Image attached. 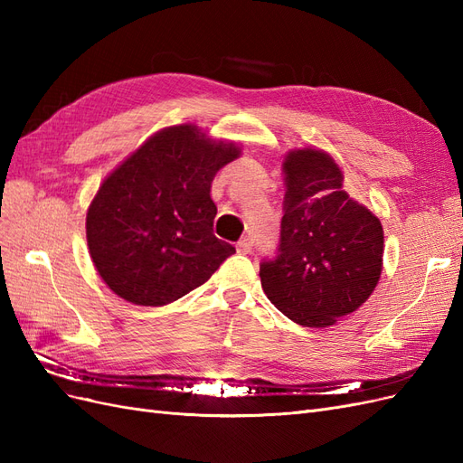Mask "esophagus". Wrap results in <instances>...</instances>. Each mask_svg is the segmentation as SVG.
Wrapping results in <instances>:
<instances>
[{
  "instance_id": "1",
  "label": "esophagus",
  "mask_w": 463,
  "mask_h": 463,
  "mask_svg": "<svg viewBox=\"0 0 463 463\" xmlns=\"http://www.w3.org/2000/svg\"><path fill=\"white\" fill-rule=\"evenodd\" d=\"M250 249H253V237L247 235L241 241H237V253L247 255V253H250Z\"/></svg>"
}]
</instances>
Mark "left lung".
Wrapping results in <instances>:
<instances>
[{
	"label": "left lung",
	"instance_id": "obj_1",
	"mask_svg": "<svg viewBox=\"0 0 463 463\" xmlns=\"http://www.w3.org/2000/svg\"><path fill=\"white\" fill-rule=\"evenodd\" d=\"M282 172L279 255L260 264V284L288 318L326 328L357 311L381 279L383 223L349 197L342 167L328 152L293 148Z\"/></svg>",
	"mask_w": 463,
	"mask_h": 463
}]
</instances>
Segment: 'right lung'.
<instances>
[{
    "label": "right lung",
    "instance_id": "1",
    "mask_svg": "<svg viewBox=\"0 0 463 463\" xmlns=\"http://www.w3.org/2000/svg\"><path fill=\"white\" fill-rule=\"evenodd\" d=\"M241 156L193 123L150 135L98 187L87 210L96 272L121 299L162 307L203 286L235 247L214 235L210 187Z\"/></svg>",
    "mask_w": 463,
    "mask_h": 463
}]
</instances>
